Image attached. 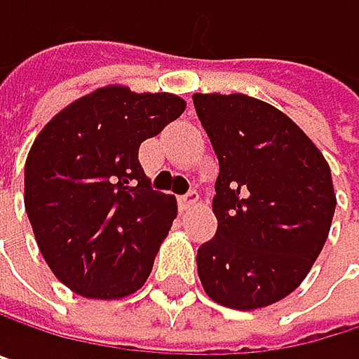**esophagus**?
<instances>
[{"label": "esophagus", "instance_id": "obj_1", "mask_svg": "<svg viewBox=\"0 0 359 359\" xmlns=\"http://www.w3.org/2000/svg\"><path fill=\"white\" fill-rule=\"evenodd\" d=\"M196 202H198V191H189V194L178 198V208H181V210H189Z\"/></svg>", "mask_w": 359, "mask_h": 359}]
</instances>
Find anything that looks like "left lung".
<instances>
[{
  "mask_svg": "<svg viewBox=\"0 0 359 359\" xmlns=\"http://www.w3.org/2000/svg\"><path fill=\"white\" fill-rule=\"evenodd\" d=\"M219 159L217 236L198 250L206 294L231 309L288 297L330 231L337 196L309 136L276 107L246 94H194Z\"/></svg>",
  "mask_w": 359,
  "mask_h": 359,
  "instance_id": "1",
  "label": "left lung"
}]
</instances>
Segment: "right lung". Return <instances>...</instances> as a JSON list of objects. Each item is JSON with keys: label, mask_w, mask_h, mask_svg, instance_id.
<instances>
[{"label": "right lung", "mask_w": 359, "mask_h": 359, "mask_svg": "<svg viewBox=\"0 0 359 359\" xmlns=\"http://www.w3.org/2000/svg\"><path fill=\"white\" fill-rule=\"evenodd\" d=\"M185 111L174 94L100 88L62 109L25 163V210L52 273L86 299L136 292L176 217L174 196L153 191L142 140Z\"/></svg>", "instance_id": "obj_1"}]
</instances>
